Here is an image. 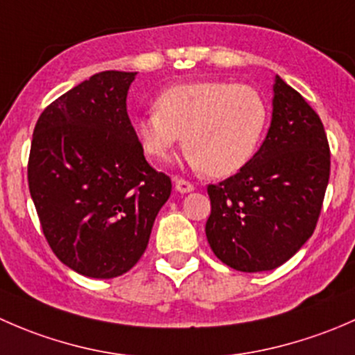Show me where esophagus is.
<instances>
[{
	"mask_svg": "<svg viewBox=\"0 0 355 355\" xmlns=\"http://www.w3.org/2000/svg\"><path fill=\"white\" fill-rule=\"evenodd\" d=\"M173 182H175V189H177L180 194H187V192L194 191V185H192L191 182L184 180V178H173Z\"/></svg>",
	"mask_w": 355,
	"mask_h": 355,
	"instance_id": "34e87169",
	"label": "esophagus"
}]
</instances>
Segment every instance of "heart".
<instances>
[{
    "instance_id": "1",
    "label": "heart",
    "mask_w": 355,
    "mask_h": 355,
    "mask_svg": "<svg viewBox=\"0 0 355 355\" xmlns=\"http://www.w3.org/2000/svg\"><path fill=\"white\" fill-rule=\"evenodd\" d=\"M268 123V105L250 85L228 80L189 82L164 89L134 120L142 149L166 159L182 141L187 161L211 177L237 173L256 155Z\"/></svg>"
}]
</instances>
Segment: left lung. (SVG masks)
Returning <instances> with one entry per match:
<instances>
[{
	"mask_svg": "<svg viewBox=\"0 0 355 355\" xmlns=\"http://www.w3.org/2000/svg\"><path fill=\"white\" fill-rule=\"evenodd\" d=\"M330 178L318 113L280 77L266 139L239 173L207 185L206 237L214 256L244 273L282 266L316 228Z\"/></svg>",
	"mask_w": 355,
	"mask_h": 355,
	"instance_id": "1",
	"label": "left lung"
}]
</instances>
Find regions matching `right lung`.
<instances>
[{
  "instance_id": "obj_1",
  "label": "right lung",
  "mask_w": 355,
  "mask_h": 355,
  "mask_svg": "<svg viewBox=\"0 0 355 355\" xmlns=\"http://www.w3.org/2000/svg\"><path fill=\"white\" fill-rule=\"evenodd\" d=\"M135 75H92L42 111L32 135L27 178L42 234L63 264L89 278L137 264L171 194L128 118Z\"/></svg>"
}]
</instances>
